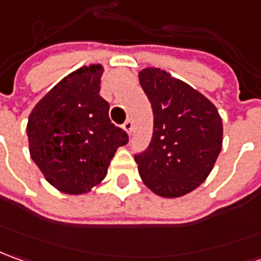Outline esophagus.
<instances>
[{
  "label": "esophagus",
  "instance_id": "34e87169",
  "mask_svg": "<svg viewBox=\"0 0 261 261\" xmlns=\"http://www.w3.org/2000/svg\"><path fill=\"white\" fill-rule=\"evenodd\" d=\"M122 128H124V130L127 131L128 134H131V131H133V121H131L130 118H128L127 121H125V122H124V124H122Z\"/></svg>",
  "mask_w": 261,
  "mask_h": 261
}]
</instances>
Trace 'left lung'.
<instances>
[{
  "mask_svg": "<svg viewBox=\"0 0 261 261\" xmlns=\"http://www.w3.org/2000/svg\"><path fill=\"white\" fill-rule=\"evenodd\" d=\"M139 77L153 108L151 141L134 156L139 173L159 196H184L214 169L222 147V120L208 98L166 70L146 68Z\"/></svg>",
  "mask_w": 261,
  "mask_h": 261,
  "instance_id": "left-lung-1",
  "label": "left lung"
}]
</instances>
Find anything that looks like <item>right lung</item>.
<instances>
[{
	"label": "right lung",
	"instance_id": "right-lung-1",
	"mask_svg": "<svg viewBox=\"0 0 261 261\" xmlns=\"http://www.w3.org/2000/svg\"><path fill=\"white\" fill-rule=\"evenodd\" d=\"M101 65L63 77L41 98L27 122L33 162L60 192H89L107 176L117 148L128 134L110 120V103L99 95Z\"/></svg>",
	"mask_w": 261,
	"mask_h": 261
}]
</instances>
